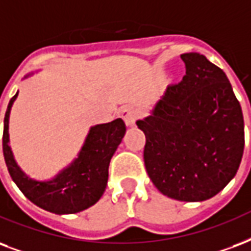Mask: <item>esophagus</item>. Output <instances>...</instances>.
Instances as JSON below:
<instances>
[{
    "instance_id": "obj_1",
    "label": "esophagus",
    "mask_w": 251,
    "mask_h": 251,
    "mask_svg": "<svg viewBox=\"0 0 251 251\" xmlns=\"http://www.w3.org/2000/svg\"><path fill=\"white\" fill-rule=\"evenodd\" d=\"M122 120L125 121V124L127 126H133L137 121V118H138V112H137V109L131 108V106H127L122 110L121 114Z\"/></svg>"
}]
</instances>
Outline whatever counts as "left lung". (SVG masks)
I'll list each match as a JSON object with an SVG mask.
<instances>
[{"instance_id":"obj_1","label":"left lung","mask_w":251,"mask_h":251,"mask_svg":"<svg viewBox=\"0 0 251 251\" xmlns=\"http://www.w3.org/2000/svg\"><path fill=\"white\" fill-rule=\"evenodd\" d=\"M185 76L168 85L152 114L137 121L146 135L145 167L168 198L202 201L232 180L245 146L244 116L221 68L183 53Z\"/></svg>"}]
</instances>
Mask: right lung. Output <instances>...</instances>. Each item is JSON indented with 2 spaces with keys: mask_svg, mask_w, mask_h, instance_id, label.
I'll list each match as a JSON object with an SVG mask.
<instances>
[{
  "mask_svg": "<svg viewBox=\"0 0 251 251\" xmlns=\"http://www.w3.org/2000/svg\"><path fill=\"white\" fill-rule=\"evenodd\" d=\"M18 92L11 97L3 120V156L11 179L35 205L51 213L68 215L87 209L100 200L108 183V168L113 154L125 135L121 118L91 127L79 158L50 181L26 176L17 166L9 146V114Z\"/></svg>",
  "mask_w": 251,
  "mask_h": 251,
  "instance_id": "add662e5",
  "label": "right lung"
}]
</instances>
